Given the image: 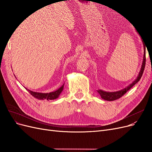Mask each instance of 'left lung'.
Masks as SVG:
<instances>
[{
  "label": "left lung",
  "mask_w": 152,
  "mask_h": 152,
  "mask_svg": "<svg viewBox=\"0 0 152 152\" xmlns=\"http://www.w3.org/2000/svg\"><path fill=\"white\" fill-rule=\"evenodd\" d=\"M142 44H143V47H144V54H143V59H142V65L140 69V71L139 72V74L137 75V78L134 81H133L131 84L127 86L125 88H124L122 90L118 91H115V92H107V91H104L102 89H98L97 90V92L99 94L102 99L106 100V101H109V102H111V101H114L116 100L117 99H119L121 98L123 95L125 94L132 87L134 86L136 83H137L140 80V79L142 77V73H143V71L145 70V63H146V44L144 42V41L142 40Z\"/></svg>",
  "instance_id": "obj_1"
}]
</instances>
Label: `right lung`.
<instances>
[{"mask_svg":"<svg viewBox=\"0 0 152 152\" xmlns=\"http://www.w3.org/2000/svg\"><path fill=\"white\" fill-rule=\"evenodd\" d=\"M63 87H64V84L61 86L57 90L50 92V93H38V92H34V91H30L27 88H25V89L29 92L30 94H31L35 98L39 99H42V100L47 99L49 101V100H53V99L58 98L63 90Z\"/></svg>","mask_w":152,"mask_h":152,"instance_id":"right-lung-1","label":"right lung"}]
</instances>
